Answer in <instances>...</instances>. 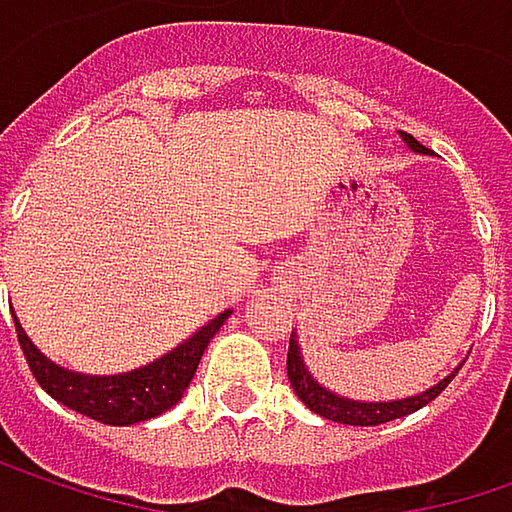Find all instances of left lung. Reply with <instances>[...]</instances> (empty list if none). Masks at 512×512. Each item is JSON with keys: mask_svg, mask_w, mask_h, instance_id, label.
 Masks as SVG:
<instances>
[{"mask_svg": "<svg viewBox=\"0 0 512 512\" xmlns=\"http://www.w3.org/2000/svg\"><path fill=\"white\" fill-rule=\"evenodd\" d=\"M401 137H404L407 149H413V152H419V155H428V149H425L416 137H410V134H401ZM287 378H290L293 390H296V395L302 398L304 404H307L313 413H319V416H325V419H331V422H340V425H384V422L401 419V416H407V413H416L419 407H425L428 401H434V398L451 384L454 375H445L440 384H434L431 390H425V393L419 395H410V398H398V401H354V398H346V395H337L331 393V390H325V387L307 372V366H304L302 360V349H299V340H296V334H293V337H290V351H287Z\"/></svg>", "mask_w": 512, "mask_h": 512, "instance_id": "8db88e82", "label": "left lung"}]
</instances>
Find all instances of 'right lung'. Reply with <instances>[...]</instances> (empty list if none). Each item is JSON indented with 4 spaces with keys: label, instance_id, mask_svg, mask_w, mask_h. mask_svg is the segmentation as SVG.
Here are the masks:
<instances>
[{
    "label": "right lung",
    "instance_id": "right-lung-1",
    "mask_svg": "<svg viewBox=\"0 0 512 512\" xmlns=\"http://www.w3.org/2000/svg\"><path fill=\"white\" fill-rule=\"evenodd\" d=\"M228 316L231 310H222L187 343L175 346L155 363H146L122 375H81V372L64 369L52 363L28 340L17 316H14V325H17V340H20L31 375L55 401L67 404L70 410L90 416L102 425H134V422L161 416L172 404L181 401V395L190 387L199 369V360L208 349V343Z\"/></svg>",
    "mask_w": 512,
    "mask_h": 512
}]
</instances>
